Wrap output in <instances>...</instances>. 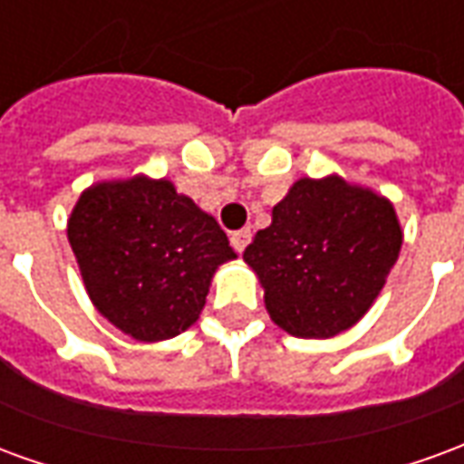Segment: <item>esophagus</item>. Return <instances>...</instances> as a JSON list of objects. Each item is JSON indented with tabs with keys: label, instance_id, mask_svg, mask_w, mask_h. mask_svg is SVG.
<instances>
[{
	"label": "esophagus",
	"instance_id": "esophagus-1",
	"mask_svg": "<svg viewBox=\"0 0 464 464\" xmlns=\"http://www.w3.org/2000/svg\"><path fill=\"white\" fill-rule=\"evenodd\" d=\"M249 239H252V229H249V227H245V229H237V232H232L229 242H232V247L237 249L239 255H242V252H245V247L249 245Z\"/></svg>",
	"mask_w": 464,
	"mask_h": 464
}]
</instances>
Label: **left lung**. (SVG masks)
Instances as JSON below:
<instances>
[{
  "label": "left lung",
  "mask_w": 464,
  "mask_h": 464,
  "mask_svg": "<svg viewBox=\"0 0 464 464\" xmlns=\"http://www.w3.org/2000/svg\"><path fill=\"white\" fill-rule=\"evenodd\" d=\"M402 247L395 205L340 174L300 177L245 249L272 322L330 340L362 320Z\"/></svg>",
  "instance_id": "1"
}]
</instances>
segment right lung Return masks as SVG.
I'll use <instances>...</instances> for the list:
<instances>
[{
	"mask_svg": "<svg viewBox=\"0 0 464 464\" xmlns=\"http://www.w3.org/2000/svg\"><path fill=\"white\" fill-rule=\"evenodd\" d=\"M67 237L92 304L137 343L189 330L217 269L237 259L215 217L147 174L87 187Z\"/></svg>",
	"mask_w": 464,
	"mask_h": 464,
	"instance_id": "right-lung-1",
	"label": "right lung"
}]
</instances>
